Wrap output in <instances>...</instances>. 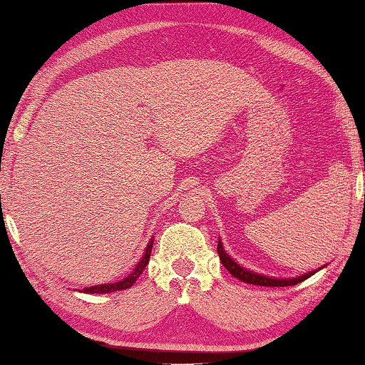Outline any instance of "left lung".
Here are the masks:
<instances>
[{"mask_svg": "<svg viewBox=\"0 0 365 365\" xmlns=\"http://www.w3.org/2000/svg\"><path fill=\"white\" fill-rule=\"evenodd\" d=\"M217 252H219L220 262L224 264V267L228 272H230L235 279L242 280L245 283H251V285H259V287H293V285H298V283L304 282L306 279H309V277L316 274V272H319L320 269L325 267V265H322V267H319L316 270L306 272V274L298 275V277H292V279H277V277L257 274V272H252L250 269L243 267V265H240L238 262H235V259L224 250V243L220 242V238H219V243H217Z\"/></svg>", "mask_w": 365, "mask_h": 365, "instance_id": "obj_1", "label": "left lung"}]
</instances>
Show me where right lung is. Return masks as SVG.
<instances>
[{
	"label": "right lung",
	"mask_w": 365,
	"mask_h": 365,
	"mask_svg": "<svg viewBox=\"0 0 365 365\" xmlns=\"http://www.w3.org/2000/svg\"><path fill=\"white\" fill-rule=\"evenodd\" d=\"M153 242H154V237H151L150 243H148L146 250L143 252V256H141L140 262L135 265V269L128 274L125 279L122 280H117L114 283H101V285H95V287H85L83 289H78V292L82 293H114V292H120V289H127L133 287V283L137 282L138 277L141 275V272L145 270V267L148 265V262H150V256H151V250H153Z\"/></svg>",
	"instance_id": "1"
}]
</instances>
